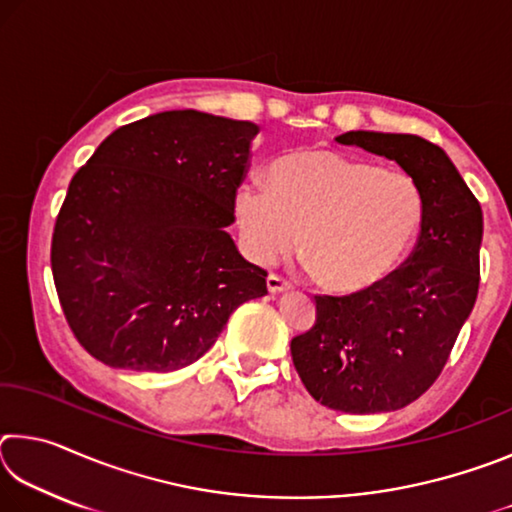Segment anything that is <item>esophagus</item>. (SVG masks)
<instances>
[{
  "instance_id": "34e87169",
  "label": "esophagus",
  "mask_w": 512,
  "mask_h": 512,
  "mask_svg": "<svg viewBox=\"0 0 512 512\" xmlns=\"http://www.w3.org/2000/svg\"><path fill=\"white\" fill-rule=\"evenodd\" d=\"M266 287H268V291H271V293H280V291H289L291 284L284 280L282 275L271 273V275L266 277Z\"/></svg>"
}]
</instances>
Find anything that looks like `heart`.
Instances as JSON below:
<instances>
[{"mask_svg": "<svg viewBox=\"0 0 512 512\" xmlns=\"http://www.w3.org/2000/svg\"><path fill=\"white\" fill-rule=\"evenodd\" d=\"M237 225L257 262L300 246L302 262L329 291H363L391 275L422 228L413 178L332 149H302L268 169V192L246 185Z\"/></svg>", "mask_w": 512, "mask_h": 512, "instance_id": "b5f03b06", "label": "heart"}]
</instances>
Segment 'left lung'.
<instances>
[{"instance_id":"8db88e82","label":"left lung","mask_w":512,"mask_h":512,"mask_svg":"<svg viewBox=\"0 0 512 512\" xmlns=\"http://www.w3.org/2000/svg\"><path fill=\"white\" fill-rule=\"evenodd\" d=\"M339 144L395 160L420 187L424 219L409 259L350 296H316V323L291 341L302 384L327 409L384 413L438 379L479 293L483 214L440 146L418 135L350 131Z\"/></svg>"}]
</instances>
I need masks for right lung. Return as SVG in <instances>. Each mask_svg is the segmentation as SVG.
<instances>
[{
  "instance_id": "right-lung-1",
  "label": "right lung",
  "mask_w": 512,
  "mask_h": 512,
  "mask_svg": "<svg viewBox=\"0 0 512 512\" xmlns=\"http://www.w3.org/2000/svg\"><path fill=\"white\" fill-rule=\"evenodd\" d=\"M253 121L169 110L117 128L76 171L51 239L60 307L110 368L171 372L203 357L266 271L225 232Z\"/></svg>"
}]
</instances>
